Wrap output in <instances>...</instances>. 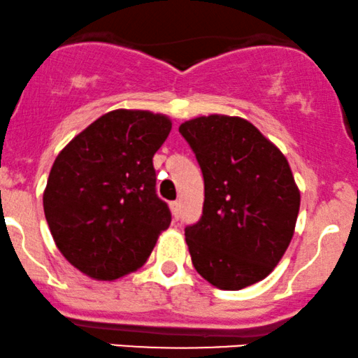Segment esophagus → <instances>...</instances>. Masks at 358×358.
I'll return each mask as SVG.
<instances>
[{
    "label": "esophagus",
    "instance_id": "34e87169",
    "mask_svg": "<svg viewBox=\"0 0 358 358\" xmlns=\"http://www.w3.org/2000/svg\"><path fill=\"white\" fill-rule=\"evenodd\" d=\"M171 210H172V215H174V219L178 220L179 215H180V202L179 201H172L171 202Z\"/></svg>",
    "mask_w": 358,
    "mask_h": 358
}]
</instances>
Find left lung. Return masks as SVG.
Listing matches in <instances>:
<instances>
[{
  "label": "left lung",
  "instance_id": "obj_1",
  "mask_svg": "<svg viewBox=\"0 0 358 358\" xmlns=\"http://www.w3.org/2000/svg\"><path fill=\"white\" fill-rule=\"evenodd\" d=\"M179 132L204 178L202 215L186 227L194 268L224 290L262 280L289 247L301 207L289 162L241 117H196Z\"/></svg>",
  "mask_w": 358,
  "mask_h": 358
}]
</instances>
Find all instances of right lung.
Returning a JSON list of instances; mask_svg holds the SVG:
<instances>
[{"mask_svg":"<svg viewBox=\"0 0 358 358\" xmlns=\"http://www.w3.org/2000/svg\"><path fill=\"white\" fill-rule=\"evenodd\" d=\"M171 121L148 111L108 113L56 157L43 196L57 249L98 280L139 268L151 255L171 210L156 194L152 157Z\"/></svg>","mask_w":358,"mask_h":358,"instance_id":"1","label":"right lung"}]
</instances>
